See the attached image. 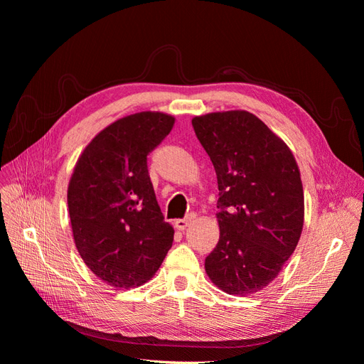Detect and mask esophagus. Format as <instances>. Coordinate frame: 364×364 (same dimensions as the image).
<instances>
[{"label":"esophagus","mask_w":364,"mask_h":364,"mask_svg":"<svg viewBox=\"0 0 364 364\" xmlns=\"http://www.w3.org/2000/svg\"><path fill=\"white\" fill-rule=\"evenodd\" d=\"M194 220V214H188L186 215L185 218H179V220H176L174 222V226H176V229H179V230H185L186 228L190 226V223L193 222Z\"/></svg>","instance_id":"34e87169"}]
</instances>
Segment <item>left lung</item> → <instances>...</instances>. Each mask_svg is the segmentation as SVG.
<instances>
[{
    "label": "left lung",
    "instance_id": "left-lung-1",
    "mask_svg": "<svg viewBox=\"0 0 364 364\" xmlns=\"http://www.w3.org/2000/svg\"><path fill=\"white\" fill-rule=\"evenodd\" d=\"M218 183L220 238L205 270L220 290L249 296L278 277L304 226V188L293 153L246 111L193 118Z\"/></svg>",
    "mask_w": 364,
    "mask_h": 364
}]
</instances>
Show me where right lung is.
Listing matches in <instances>:
<instances>
[{
    "mask_svg": "<svg viewBox=\"0 0 364 364\" xmlns=\"http://www.w3.org/2000/svg\"><path fill=\"white\" fill-rule=\"evenodd\" d=\"M174 118L139 112L117 119L86 146L68 185L73 237L82 259L112 287L130 289L156 273L173 245L147 170V156Z\"/></svg>",
    "mask_w": 364,
    "mask_h": 364,
    "instance_id": "add662e5",
    "label": "right lung"
}]
</instances>
